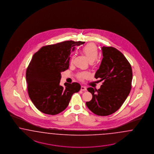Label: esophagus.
<instances>
[{"instance_id":"1","label":"esophagus","mask_w":154,"mask_h":154,"mask_svg":"<svg viewBox=\"0 0 154 154\" xmlns=\"http://www.w3.org/2000/svg\"><path fill=\"white\" fill-rule=\"evenodd\" d=\"M81 91H86V88L85 86H81Z\"/></svg>"}]
</instances>
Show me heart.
<instances>
[{"instance_id": "obj_1", "label": "heart", "mask_w": 154, "mask_h": 154, "mask_svg": "<svg viewBox=\"0 0 154 154\" xmlns=\"http://www.w3.org/2000/svg\"><path fill=\"white\" fill-rule=\"evenodd\" d=\"M82 53L86 56L87 59L91 63H93L98 57L99 52L97 46L94 43H89L85 45L82 49ZM74 58V56L72 57V60ZM90 76L89 73L84 72L79 74V78L80 79H86Z\"/></svg>"}]
</instances>
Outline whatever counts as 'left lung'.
I'll use <instances>...</instances> for the list:
<instances>
[{"label": "left lung", "instance_id": "8db88e82", "mask_svg": "<svg viewBox=\"0 0 154 154\" xmlns=\"http://www.w3.org/2000/svg\"><path fill=\"white\" fill-rule=\"evenodd\" d=\"M101 50L103 60L94 77L104 82L98 90L92 87L87 89L92 99L86 105L94 114L108 116L117 111L129 95L132 70L129 62L118 50L103 46Z\"/></svg>", "mask_w": 154, "mask_h": 154}]
</instances>
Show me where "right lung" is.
Wrapping results in <instances>:
<instances>
[{"label":"right lung","mask_w":154,"mask_h":154,"mask_svg":"<svg viewBox=\"0 0 154 154\" xmlns=\"http://www.w3.org/2000/svg\"><path fill=\"white\" fill-rule=\"evenodd\" d=\"M84 42L64 41L43 46L32 57L26 70L27 90L32 103L39 111L55 115L65 110L72 96L80 91L77 82L60 84L61 73L67 70L70 55L75 46Z\"/></svg>","instance_id":"obj_1"}]
</instances>
